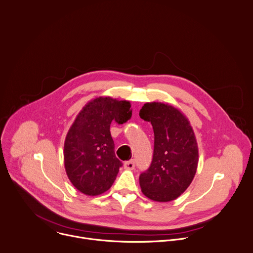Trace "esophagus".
Returning <instances> with one entry per match:
<instances>
[{
	"label": "esophagus",
	"instance_id": "obj_1",
	"mask_svg": "<svg viewBox=\"0 0 253 253\" xmlns=\"http://www.w3.org/2000/svg\"><path fill=\"white\" fill-rule=\"evenodd\" d=\"M134 167H135V161L134 160H130V161L124 163V168L127 170H133Z\"/></svg>",
	"mask_w": 253,
	"mask_h": 253
}]
</instances>
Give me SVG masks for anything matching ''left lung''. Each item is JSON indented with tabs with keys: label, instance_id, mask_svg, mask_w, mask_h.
Instances as JSON below:
<instances>
[{
	"label": "left lung",
	"instance_id": "8db88e82",
	"mask_svg": "<svg viewBox=\"0 0 253 253\" xmlns=\"http://www.w3.org/2000/svg\"><path fill=\"white\" fill-rule=\"evenodd\" d=\"M140 117L152 124L155 136L153 160L139 178L142 193L160 203L179 198L191 185L199 164L195 132L186 115L162 102H148Z\"/></svg>",
	"mask_w": 253,
	"mask_h": 253
}]
</instances>
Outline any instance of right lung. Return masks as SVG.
Segmentation results:
<instances>
[{"label": "right lung", "instance_id": "right-lung-1", "mask_svg": "<svg viewBox=\"0 0 253 253\" xmlns=\"http://www.w3.org/2000/svg\"><path fill=\"white\" fill-rule=\"evenodd\" d=\"M131 116L129 101L109 96L90 100L76 116L65 137L63 159L66 175L80 193L98 196L113 185L122 163L115 156L110 124Z\"/></svg>", "mask_w": 253, "mask_h": 253}]
</instances>
